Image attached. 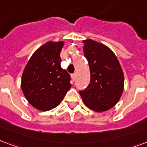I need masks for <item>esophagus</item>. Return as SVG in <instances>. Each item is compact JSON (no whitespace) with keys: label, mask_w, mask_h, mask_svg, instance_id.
<instances>
[{"label":"esophagus","mask_w":147,"mask_h":147,"mask_svg":"<svg viewBox=\"0 0 147 147\" xmlns=\"http://www.w3.org/2000/svg\"><path fill=\"white\" fill-rule=\"evenodd\" d=\"M71 78H72V79H73V80H75V79H76V73L72 74V75H71Z\"/></svg>","instance_id":"1"}]
</instances>
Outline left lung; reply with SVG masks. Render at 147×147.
Returning <instances> with one entry per match:
<instances>
[{"mask_svg": "<svg viewBox=\"0 0 147 147\" xmlns=\"http://www.w3.org/2000/svg\"><path fill=\"white\" fill-rule=\"evenodd\" d=\"M83 52L90 71V83L79 92L85 105L96 112L112 108L124 90V73L115 53L103 43L82 40Z\"/></svg>", "mask_w": 147, "mask_h": 147, "instance_id": "1", "label": "left lung"}]
</instances>
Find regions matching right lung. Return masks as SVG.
<instances>
[{
	"instance_id": "right-lung-1",
	"label": "right lung",
	"mask_w": 147,
	"mask_h": 147,
	"mask_svg": "<svg viewBox=\"0 0 147 147\" xmlns=\"http://www.w3.org/2000/svg\"><path fill=\"white\" fill-rule=\"evenodd\" d=\"M65 42L48 41L32 54L24 68L21 87L36 109L47 111L57 107L71 86L70 75L61 67Z\"/></svg>"
}]
</instances>
